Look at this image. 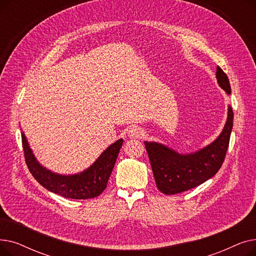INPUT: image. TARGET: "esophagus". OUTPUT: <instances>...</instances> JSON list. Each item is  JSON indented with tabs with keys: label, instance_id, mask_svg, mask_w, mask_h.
<instances>
[{
	"label": "esophagus",
	"instance_id": "obj_1",
	"mask_svg": "<svg viewBox=\"0 0 256 256\" xmlns=\"http://www.w3.org/2000/svg\"><path fill=\"white\" fill-rule=\"evenodd\" d=\"M128 134L130 138H142V136L144 135V132L139 126H132L128 128Z\"/></svg>",
	"mask_w": 256,
	"mask_h": 256
}]
</instances>
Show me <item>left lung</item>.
I'll use <instances>...</instances> for the list:
<instances>
[{
  "mask_svg": "<svg viewBox=\"0 0 256 256\" xmlns=\"http://www.w3.org/2000/svg\"><path fill=\"white\" fill-rule=\"evenodd\" d=\"M216 76L220 87L230 94V80L219 66ZM232 124L234 112L230 106L220 136L204 148L190 154H180L156 142H144L158 189L166 195H174L193 189L212 178L224 162Z\"/></svg>",
  "mask_w": 256,
  "mask_h": 256,
  "instance_id": "8db88e82",
  "label": "left lung"
}]
</instances>
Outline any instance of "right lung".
<instances>
[{"label": "right lung", "mask_w": 256, "mask_h": 256, "mask_svg": "<svg viewBox=\"0 0 256 256\" xmlns=\"http://www.w3.org/2000/svg\"><path fill=\"white\" fill-rule=\"evenodd\" d=\"M26 164L33 178L48 191L72 199H91L98 197L106 188L124 140L119 139L100 156L87 170L74 176H60L40 165L22 134Z\"/></svg>", "instance_id": "right-lung-1"}]
</instances>
